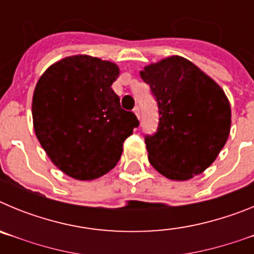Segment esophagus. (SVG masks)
Returning a JSON list of instances; mask_svg holds the SVG:
<instances>
[{
	"mask_svg": "<svg viewBox=\"0 0 254 254\" xmlns=\"http://www.w3.org/2000/svg\"><path fill=\"white\" fill-rule=\"evenodd\" d=\"M133 113L136 114V117H137V118H140V109H138V107L133 108Z\"/></svg>",
	"mask_w": 254,
	"mask_h": 254,
	"instance_id": "34e87169",
	"label": "esophagus"
}]
</instances>
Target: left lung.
Wrapping results in <instances>:
<instances>
[{"label":"left lung","mask_w":254,"mask_h":254,"mask_svg":"<svg viewBox=\"0 0 254 254\" xmlns=\"http://www.w3.org/2000/svg\"><path fill=\"white\" fill-rule=\"evenodd\" d=\"M140 75L159 108L158 131L145 137L150 164L172 181L205 172L230 133L232 109L223 89L181 56L145 66Z\"/></svg>","instance_id":"left-lung-1"}]
</instances>
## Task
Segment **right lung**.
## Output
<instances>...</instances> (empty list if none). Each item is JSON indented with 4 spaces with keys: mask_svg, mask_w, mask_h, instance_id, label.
<instances>
[{
    "mask_svg": "<svg viewBox=\"0 0 254 254\" xmlns=\"http://www.w3.org/2000/svg\"><path fill=\"white\" fill-rule=\"evenodd\" d=\"M118 76L120 68L111 61L76 55L49 66L35 85V136L52 163L68 177L93 181L107 174L138 126L112 89Z\"/></svg>",
    "mask_w": 254,
    "mask_h": 254,
    "instance_id": "right-lung-1",
    "label": "right lung"
}]
</instances>
